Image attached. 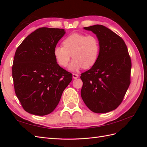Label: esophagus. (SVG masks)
<instances>
[{
  "mask_svg": "<svg viewBox=\"0 0 147 147\" xmlns=\"http://www.w3.org/2000/svg\"><path fill=\"white\" fill-rule=\"evenodd\" d=\"M72 77L74 79H77L78 77V75L77 74H72Z\"/></svg>",
  "mask_w": 147,
  "mask_h": 147,
  "instance_id": "1",
  "label": "esophagus"
}]
</instances>
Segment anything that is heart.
<instances>
[{"instance_id":"1","label":"heart","mask_w":147,"mask_h":147,"mask_svg":"<svg viewBox=\"0 0 147 147\" xmlns=\"http://www.w3.org/2000/svg\"><path fill=\"white\" fill-rule=\"evenodd\" d=\"M63 45L56 47L53 54L57 64L64 67L72 57L74 59L69 67L72 71L91 68L98 59L100 45L94 35L74 33L64 40Z\"/></svg>"}]
</instances>
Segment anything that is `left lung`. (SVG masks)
<instances>
[{
    "mask_svg": "<svg viewBox=\"0 0 147 147\" xmlns=\"http://www.w3.org/2000/svg\"><path fill=\"white\" fill-rule=\"evenodd\" d=\"M91 30L99 40L98 59L81 74V96L92 112L105 113L121 103L131 83V61L123 40L102 25L83 28Z\"/></svg>",
    "mask_w": 147,
    "mask_h": 147,
    "instance_id": "left-lung-1",
    "label": "left lung"
}]
</instances>
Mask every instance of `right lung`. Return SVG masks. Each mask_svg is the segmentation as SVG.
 I'll list each match as a JSON object with an SVG mask.
<instances>
[{
    "label": "right lung",
    "mask_w": 147,
    "mask_h": 147,
    "mask_svg": "<svg viewBox=\"0 0 147 147\" xmlns=\"http://www.w3.org/2000/svg\"><path fill=\"white\" fill-rule=\"evenodd\" d=\"M64 29L41 28L29 34L18 47L12 66L16 95L26 112L50 114L59 104L72 74L57 64L53 50Z\"/></svg>",
    "instance_id": "add662e5"
}]
</instances>
